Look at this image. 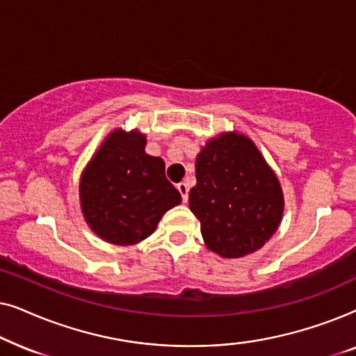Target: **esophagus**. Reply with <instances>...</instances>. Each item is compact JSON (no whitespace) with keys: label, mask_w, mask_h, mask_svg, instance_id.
<instances>
[{"label":"esophagus","mask_w":356,"mask_h":356,"mask_svg":"<svg viewBox=\"0 0 356 356\" xmlns=\"http://www.w3.org/2000/svg\"><path fill=\"white\" fill-rule=\"evenodd\" d=\"M177 188H178L179 194H181L183 202H186V201H188V194H189V188H188V184H186V183H179Z\"/></svg>","instance_id":"esophagus-1"}]
</instances>
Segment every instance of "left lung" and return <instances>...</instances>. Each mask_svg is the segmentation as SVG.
<instances>
[{
  "label": "left lung",
  "mask_w": 356,
  "mask_h": 356,
  "mask_svg": "<svg viewBox=\"0 0 356 356\" xmlns=\"http://www.w3.org/2000/svg\"><path fill=\"white\" fill-rule=\"evenodd\" d=\"M189 209L209 250L227 259L251 254L280 225L284 194L275 173L245 134L222 133L196 157Z\"/></svg>",
  "instance_id": "1"
}]
</instances>
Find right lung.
<instances>
[{
    "mask_svg": "<svg viewBox=\"0 0 356 356\" xmlns=\"http://www.w3.org/2000/svg\"><path fill=\"white\" fill-rule=\"evenodd\" d=\"M138 129L108 134L81 175V209L90 230L111 245L128 246L152 235L181 196L165 177L160 157L145 154Z\"/></svg>",
    "mask_w": 356,
    "mask_h": 356,
    "instance_id": "add662e5",
    "label": "right lung"
}]
</instances>
